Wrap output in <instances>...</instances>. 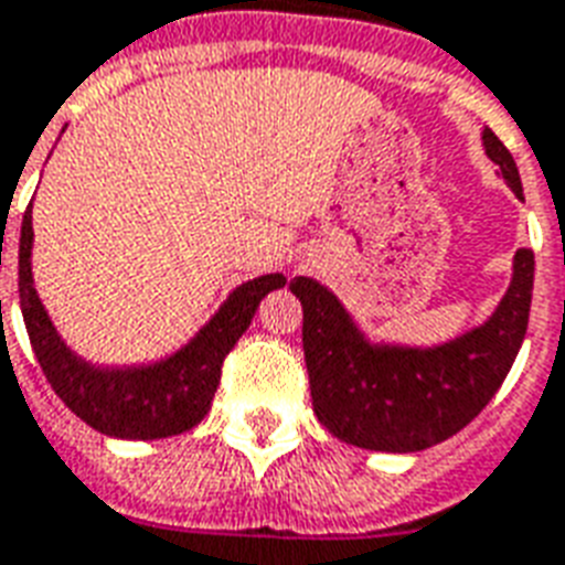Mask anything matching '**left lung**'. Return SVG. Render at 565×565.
<instances>
[{
    "label": "left lung",
    "instance_id": "obj_1",
    "mask_svg": "<svg viewBox=\"0 0 565 565\" xmlns=\"http://www.w3.org/2000/svg\"><path fill=\"white\" fill-rule=\"evenodd\" d=\"M483 148L522 198L515 159L489 127ZM290 290L305 313L301 347L320 424L364 450L417 454L471 424L510 373L531 317L533 252H515L510 290L483 326L429 350L370 343L313 278H292Z\"/></svg>",
    "mask_w": 565,
    "mask_h": 565
}]
</instances>
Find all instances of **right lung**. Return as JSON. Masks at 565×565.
Wrapping results in <instances>:
<instances>
[{
    "instance_id": "right-lung-1",
    "label": "right lung",
    "mask_w": 565,
    "mask_h": 565,
    "mask_svg": "<svg viewBox=\"0 0 565 565\" xmlns=\"http://www.w3.org/2000/svg\"><path fill=\"white\" fill-rule=\"evenodd\" d=\"M32 204L20 227V308L43 376L64 406L103 436L168 438L204 420L222 379V361L252 326L257 305L287 284L284 275H260L239 284L213 320L183 350L148 367H94L76 359L43 311L32 284Z\"/></svg>"
}]
</instances>
